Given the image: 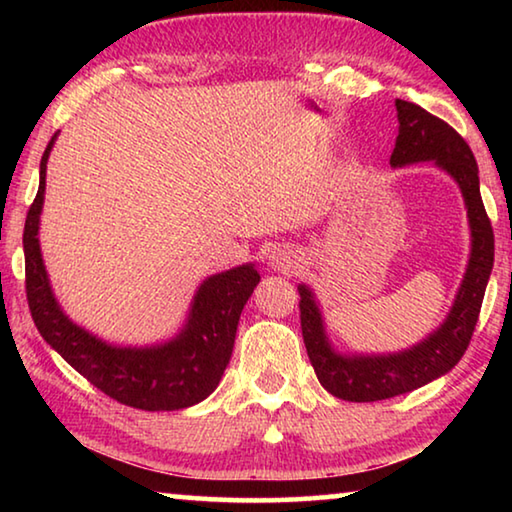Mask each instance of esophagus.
Masks as SVG:
<instances>
[{
    "mask_svg": "<svg viewBox=\"0 0 512 512\" xmlns=\"http://www.w3.org/2000/svg\"><path fill=\"white\" fill-rule=\"evenodd\" d=\"M296 264H298V257L289 246H275L271 250V255H268V266L277 273H289Z\"/></svg>",
    "mask_w": 512,
    "mask_h": 512,
    "instance_id": "esophagus-1",
    "label": "esophagus"
}]
</instances>
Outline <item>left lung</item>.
Instances as JSON below:
<instances>
[{
    "label": "left lung",
    "mask_w": 512,
    "mask_h": 512,
    "mask_svg": "<svg viewBox=\"0 0 512 512\" xmlns=\"http://www.w3.org/2000/svg\"><path fill=\"white\" fill-rule=\"evenodd\" d=\"M397 133L391 167L431 162L461 189L470 223V259L449 314L420 343L400 352H339L329 341L316 293L298 284L302 339L316 377L327 393L348 402H377L415 391L447 375L470 345L485 287L495 262V235L479 189V167L470 146L443 119L411 101L395 99Z\"/></svg>",
    "instance_id": "8db88e82"
}]
</instances>
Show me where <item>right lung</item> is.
<instances>
[{
  "label": "right lung",
  "instance_id": "obj_1",
  "mask_svg": "<svg viewBox=\"0 0 512 512\" xmlns=\"http://www.w3.org/2000/svg\"><path fill=\"white\" fill-rule=\"evenodd\" d=\"M51 137L40 160V187L24 225L29 309L51 348L76 372L126 406L142 411H178L210 397L230 363L239 316L259 284L253 262L205 277L196 289L183 327L153 345H117L99 339L69 318L51 289L40 250V214Z\"/></svg>",
  "mask_w": 512,
  "mask_h": 512
}]
</instances>
